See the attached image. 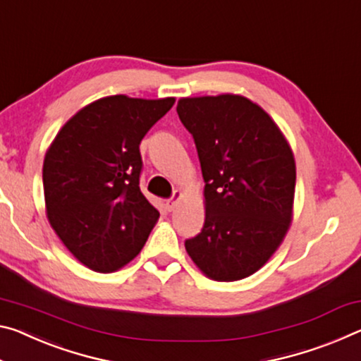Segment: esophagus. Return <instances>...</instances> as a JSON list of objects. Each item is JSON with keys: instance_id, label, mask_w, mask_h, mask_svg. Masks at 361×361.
Masks as SVG:
<instances>
[{"instance_id": "esophagus-1", "label": "esophagus", "mask_w": 361, "mask_h": 361, "mask_svg": "<svg viewBox=\"0 0 361 361\" xmlns=\"http://www.w3.org/2000/svg\"><path fill=\"white\" fill-rule=\"evenodd\" d=\"M181 197H183V194H181L180 191H175V192H173V196H171V197L169 199V201L165 202V205H167V210H169V212L173 210V209L176 207V205H178V202H180V199H181Z\"/></svg>"}]
</instances>
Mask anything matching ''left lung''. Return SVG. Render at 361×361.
I'll return each instance as SVG.
<instances>
[{
  "instance_id": "obj_1",
  "label": "left lung",
  "mask_w": 361,
  "mask_h": 361,
  "mask_svg": "<svg viewBox=\"0 0 361 361\" xmlns=\"http://www.w3.org/2000/svg\"><path fill=\"white\" fill-rule=\"evenodd\" d=\"M176 112L205 181L204 226L186 239V252L215 281L247 278L276 252L293 220V149L274 120L241 94L181 98Z\"/></svg>"
}]
</instances>
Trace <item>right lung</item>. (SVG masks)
<instances>
[{"instance_id":"add662e5","label":"right lung","mask_w":361,"mask_h":361,"mask_svg":"<svg viewBox=\"0 0 361 361\" xmlns=\"http://www.w3.org/2000/svg\"><path fill=\"white\" fill-rule=\"evenodd\" d=\"M175 98L106 96L68 118L43 162L49 225L77 260L111 273L141 252L159 220L142 196L140 142Z\"/></svg>"}]
</instances>
